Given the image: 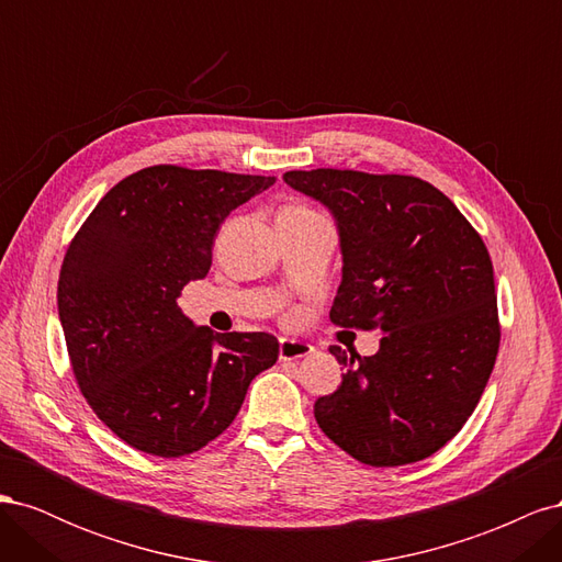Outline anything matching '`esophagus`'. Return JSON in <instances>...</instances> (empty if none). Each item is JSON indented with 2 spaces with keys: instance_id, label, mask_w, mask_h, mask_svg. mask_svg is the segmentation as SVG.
<instances>
[{
  "instance_id": "esophagus-1",
  "label": "esophagus",
  "mask_w": 562,
  "mask_h": 562,
  "mask_svg": "<svg viewBox=\"0 0 562 562\" xmlns=\"http://www.w3.org/2000/svg\"><path fill=\"white\" fill-rule=\"evenodd\" d=\"M314 347L310 342H302V339H291V337H281L279 342V359L281 361H297L310 356Z\"/></svg>"
}]
</instances>
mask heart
Wrapping results in <instances>:
<instances>
[{
    "mask_svg": "<svg viewBox=\"0 0 562 562\" xmlns=\"http://www.w3.org/2000/svg\"><path fill=\"white\" fill-rule=\"evenodd\" d=\"M288 211H295V213H316V211H312V209H307V206H288Z\"/></svg>",
    "mask_w": 562,
    "mask_h": 562,
    "instance_id": "heart-1",
    "label": "heart"
}]
</instances>
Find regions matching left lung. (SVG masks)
<instances>
[{"instance_id": "obj_1", "label": "left lung", "mask_w": 562, "mask_h": 562, "mask_svg": "<svg viewBox=\"0 0 562 562\" xmlns=\"http://www.w3.org/2000/svg\"><path fill=\"white\" fill-rule=\"evenodd\" d=\"M335 217L337 326L380 330V349L330 347L342 384L314 403L321 431L370 467L413 464L464 427L495 368L499 321L490 252L434 184L413 176L288 171Z\"/></svg>"}]
</instances>
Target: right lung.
<instances>
[{"mask_svg": "<svg viewBox=\"0 0 562 562\" xmlns=\"http://www.w3.org/2000/svg\"><path fill=\"white\" fill-rule=\"evenodd\" d=\"M277 178L149 166L98 201L65 252L58 316L81 394L135 450L182 457L217 438L255 375L279 359L269 333H213L178 307L209 274L225 217Z\"/></svg>", "mask_w": 562, "mask_h": 562, "instance_id": "obj_1", "label": "right lung"}]
</instances>
